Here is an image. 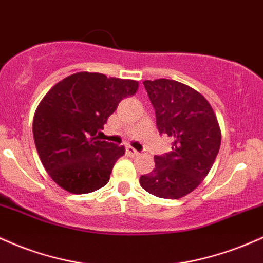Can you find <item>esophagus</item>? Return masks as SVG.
Wrapping results in <instances>:
<instances>
[{
    "label": "esophagus",
    "mask_w": 263,
    "mask_h": 263,
    "mask_svg": "<svg viewBox=\"0 0 263 263\" xmlns=\"http://www.w3.org/2000/svg\"><path fill=\"white\" fill-rule=\"evenodd\" d=\"M126 153H128V154L130 155V156H138V155L140 154V153L138 152V150H135L134 147L130 146V145H129V146H126Z\"/></svg>",
    "instance_id": "34e87169"
}]
</instances>
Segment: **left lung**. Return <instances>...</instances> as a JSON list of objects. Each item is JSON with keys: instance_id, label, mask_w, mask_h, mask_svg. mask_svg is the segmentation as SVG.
Here are the masks:
<instances>
[{"instance_id": "1", "label": "left lung", "mask_w": 263, "mask_h": 263, "mask_svg": "<svg viewBox=\"0 0 263 263\" xmlns=\"http://www.w3.org/2000/svg\"><path fill=\"white\" fill-rule=\"evenodd\" d=\"M155 108L160 134L173 140L171 152L154 156L155 167L140 176V185L161 199H180L208 176L221 145V129L208 99L194 88L173 81H144Z\"/></svg>"}]
</instances>
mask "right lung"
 I'll use <instances>...</instances> for the list:
<instances>
[{
	"instance_id": "right-lung-1",
	"label": "right lung",
	"mask_w": 263,
	"mask_h": 263,
	"mask_svg": "<svg viewBox=\"0 0 263 263\" xmlns=\"http://www.w3.org/2000/svg\"><path fill=\"white\" fill-rule=\"evenodd\" d=\"M139 82L79 72L54 84L33 117V138L44 169L70 194H88L108 184L125 147L98 140L122 99Z\"/></svg>"
}]
</instances>
